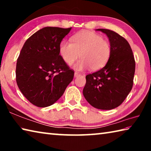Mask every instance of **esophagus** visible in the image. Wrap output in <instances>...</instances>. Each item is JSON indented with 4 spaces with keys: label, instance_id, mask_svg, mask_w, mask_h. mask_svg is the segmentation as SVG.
<instances>
[{
    "label": "esophagus",
    "instance_id": "esophagus-1",
    "mask_svg": "<svg viewBox=\"0 0 151 151\" xmlns=\"http://www.w3.org/2000/svg\"><path fill=\"white\" fill-rule=\"evenodd\" d=\"M80 75H81L80 73H78L77 72H75V77H76V76H80Z\"/></svg>",
    "mask_w": 151,
    "mask_h": 151
}]
</instances>
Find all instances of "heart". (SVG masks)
I'll return each mask as SVG.
<instances>
[{
	"instance_id": "obj_1",
	"label": "heart",
	"mask_w": 151,
	"mask_h": 151,
	"mask_svg": "<svg viewBox=\"0 0 151 151\" xmlns=\"http://www.w3.org/2000/svg\"><path fill=\"white\" fill-rule=\"evenodd\" d=\"M58 50L64 62L69 66L80 55L81 59L75 66L78 70L88 68L93 71L101 69L105 66L111 55V47L108 40L96 32L87 30L73 35L71 42L63 40Z\"/></svg>"
}]
</instances>
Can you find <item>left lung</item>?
Masks as SVG:
<instances>
[{"instance_id": "left-lung-1", "label": "left lung", "mask_w": 151, "mask_h": 151, "mask_svg": "<svg viewBox=\"0 0 151 151\" xmlns=\"http://www.w3.org/2000/svg\"><path fill=\"white\" fill-rule=\"evenodd\" d=\"M96 30L107 35L111 55L103 68L86 76L83 95L94 108L111 110L121 105L131 91L135 60L131 46L124 37L109 29Z\"/></svg>"}]
</instances>
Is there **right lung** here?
Listing matches in <instances>:
<instances>
[{
  "label": "right lung",
  "instance_id": "right-lung-1",
  "mask_svg": "<svg viewBox=\"0 0 151 151\" xmlns=\"http://www.w3.org/2000/svg\"><path fill=\"white\" fill-rule=\"evenodd\" d=\"M70 28L45 27L24 42L17 59L16 81L33 105H52L73 81L74 70L59 55V45Z\"/></svg>",
  "mask_w": 151,
  "mask_h": 151
}]
</instances>
